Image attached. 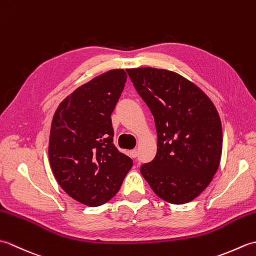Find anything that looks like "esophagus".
I'll use <instances>...</instances> for the list:
<instances>
[{"instance_id": "34e87169", "label": "esophagus", "mask_w": 256, "mask_h": 256, "mask_svg": "<svg viewBox=\"0 0 256 256\" xmlns=\"http://www.w3.org/2000/svg\"><path fill=\"white\" fill-rule=\"evenodd\" d=\"M138 150H130V156H131V158H136L138 157Z\"/></svg>"}]
</instances>
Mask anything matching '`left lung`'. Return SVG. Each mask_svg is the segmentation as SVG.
<instances>
[{
	"instance_id": "left-lung-1",
	"label": "left lung",
	"mask_w": 256,
	"mask_h": 256,
	"mask_svg": "<svg viewBox=\"0 0 256 256\" xmlns=\"http://www.w3.org/2000/svg\"><path fill=\"white\" fill-rule=\"evenodd\" d=\"M155 120V158L140 167L162 200L184 204L209 186L220 165L222 126L214 103L177 72L152 67L126 69Z\"/></svg>"
}]
</instances>
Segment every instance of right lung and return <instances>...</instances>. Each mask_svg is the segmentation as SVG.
I'll return each mask as SVG.
<instances>
[{"mask_svg":"<svg viewBox=\"0 0 256 256\" xmlns=\"http://www.w3.org/2000/svg\"><path fill=\"white\" fill-rule=\"evenodd\" d=\"M128 74L112 69L64 98L54 114L48 156L54 176L78 202L98 206L113 198L133 160L113 144L111 114Z\"/></svg>","mask_w":256,"mask_h":256,"instance_id":"add662e5","label":"right lung"}]
</instances>
